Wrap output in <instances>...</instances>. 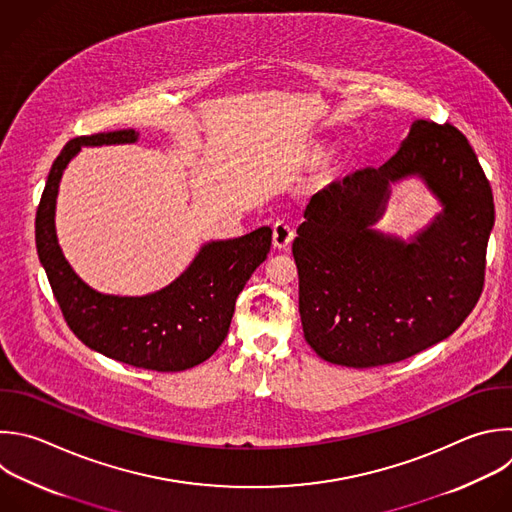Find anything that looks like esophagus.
Segmentation results:
<instances>
[{
  "label": "esophagus",
  "mask_w": 512,
  "mask_h": 512,
  "mask_svg": "<svg viewBox=\"0 0 512 512\" xmlns=\"http://www.w3.org/2000/svg\"><path fill=\"white\" fill-rule=\"evenodd\" d=\"M293 237H295V231L285 219L275 221V225H273V245L277 249H287L291 245Z\"/></svg>",
  "instance_id": "1"
}]
</instances>
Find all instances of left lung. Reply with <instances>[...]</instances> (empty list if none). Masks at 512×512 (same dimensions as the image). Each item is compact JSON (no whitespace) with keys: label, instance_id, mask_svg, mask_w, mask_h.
<instances>
[{"label":"left lung","instance_id":"8db88e82","mask_svg":"<svg viewBox=\"0 0 512 512\" xmlns=\"http://www.w3.org/2000/svg\"><path fill=\"white\" fill-rule=\"evenodd\" d=\"M418 176L443 211L410 244L371 229L389 187ZM293 241L305 342L325 362L374 368L446 339L474 309L494 201L466 136L414 120L398 152L315 193Z\"/></svg>","mask_w":512,"mask_h":512}]
</instances>
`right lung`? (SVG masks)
I'll use <instances>...</instances> for the list:
<instances>
[{
    "instance_id": "add662e5",
    "label": "right lung",
    "mask_w": 512,
    "mask_h": 512,
    "mask_svg": "<svg viewBox=\"0 0 512 512\" xmlns=\"http://www.w3.org/2000/svg\"><path fill=\"white\" fill-rule=\"evenodd\" d=\"M138 132L114 130L70 140L54 160L36 213V247L54 297L74 335L90 350L152 372H181L209 360L227 337L237 295L267 259L271 227L209 241L187 271L140 297L98 293L66 261L56 237V197L68 162L82 146L130 144Z\"/></svg>"
}]
</instances>
